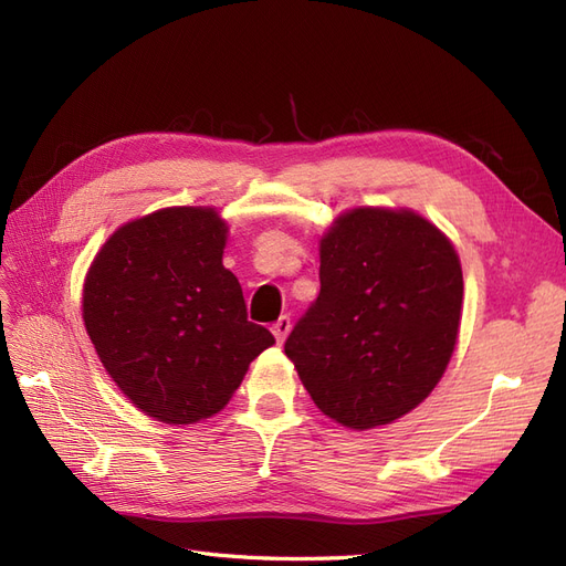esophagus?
Wrapping results in <instances>:
<instances>
[{"mask_svg": "<svg viewBox=\"0 0 566 566\" xmlns=\"http://www.w3.org/2000/svg\"><path fill=\"white\" fill-rule=\"evenodd\" d=\"M271 333H273V337H276L279 345H283L287 333H290V316H281L276 323H273L271 325Z\"/></svg>", "mask_w": 566, "mask_h": 566, "instance_id": "esophagus-1", "label": "esophagus"}]
</instances>
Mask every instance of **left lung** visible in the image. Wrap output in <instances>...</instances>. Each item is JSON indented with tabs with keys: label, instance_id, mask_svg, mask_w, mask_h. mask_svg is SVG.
I'll return each mask as SVG.
<instances>
[{
	"label": "left lung",
	"instance_id": "8db88e82",
	"mask_svg": "<svg viewBox=\"0 0 566 566\" xmlns=\"http://www.w3.org/2000/svg\"><path fill=\"white\" fill-rule=\"evenodd\" d=\"M321 293L285 339L321 413L373 430L420 406L462 316L453 243L413 210L354 208L321 238Z\"/></svg>",
	"mask_w": 566,
	"mask_h": 566
}]
</instances>
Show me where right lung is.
I'll list each match as a JSON object with an SVG mask.
<instances>
[{
	"label": "right lung",
	"instance_id": "right-lung-1",
	"mask_svg": "<svg viewBox=\"0 0 566 566\" xmlns=\"http://www.w3.org/2000/svg\"><path fill=\"white\" fill-rule=\"evenodd\" d=\"M229 227L214 208L132 219L84 276L82 318L113 382L146 416L193 424L224 408L273 335L248 321L221 264Z\"/></svg>",
	"mask_w": 566,
	"mask_h": 566
}]
</instances>
